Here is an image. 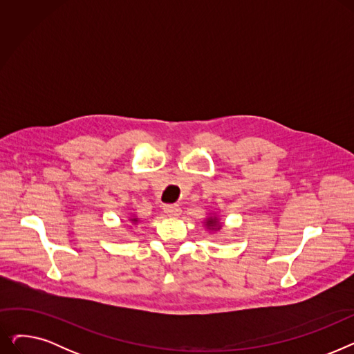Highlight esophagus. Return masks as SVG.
Here are the masks:
<instances>
[{
	"mask_svg": "<svg viewBox=\"0 0 354 354\" xmlns=\"http://www.w3.org/2000/svg\"><path fill=\"white\" fill-rule=\"evenodd\" d=\"M163 211H165V214L167 216H172V218H178L180 215V212H182L179 205H165Z\"/></svg>",
	"mask_w": 354,
	"mask_h": 354,
	"instance_id": "34e87169",
	"label": "esophagus"
}]
</instances>
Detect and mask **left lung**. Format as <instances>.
Here are the masks:
<instances>
[{
    "instance_id": "1",
    "label": "left lung",
    "mask_w": 354,
    "mask_h": 354,
    "mask_svg": "<svg viewBox=\"0 0 354 354\" xmlns=\"http://www.w3.org/2000/svg\"><path fill=\"white\" fill-rule=\"evenodd\" d=\"M203 227H205V230L208 232H219L222 230V222H221V218L216 215V214H212L209 215L208 218L203 219Z\"/></svg>"
}]
</instances>
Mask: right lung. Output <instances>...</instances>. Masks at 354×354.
Masks as SVG:
<instances>
[{
    "label": "right lung",
    "instance_id": "obj_1",
    "mask_svg": "<svg viewBox=\"0 0 354 354\" xmlns=\"http://www.w3.org/2000/svg\"><path fill=\"white\" fill-rule=\"evenodd\" d=\"M129 222H130V224H132V225H136V224H139L140 219L133 214V215L129 216Z\"/></svg>",
    "mask_w": 354,
    "mask_h": 354
}]
</instances>
